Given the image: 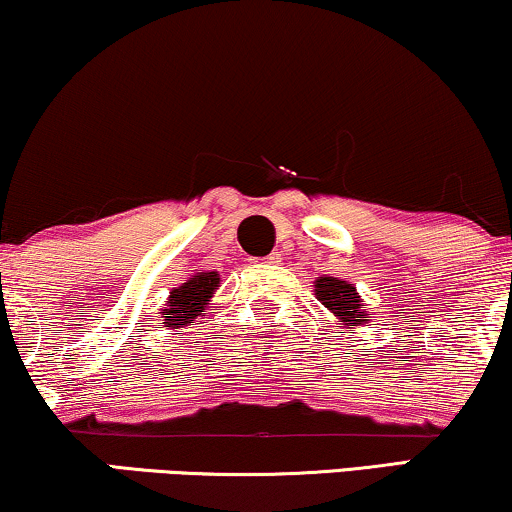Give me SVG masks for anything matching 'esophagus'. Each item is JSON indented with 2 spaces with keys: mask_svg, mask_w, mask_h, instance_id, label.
<instances>
[{
  "mask_svg": "<svg viewBox=\"0 0 512 512\" xmlns=\"http://www.w3.org/2000/svg\"><path fill=\"white\" fill-rule=\"evenodd\" d=\"M258 261H261V263H270V266H275V263H280L282 258H280V254H277V251H273V254H268V256L258 258Z\"/></svg>",
  "mask_w": 512,
  "mask_h": 512,
  "instance_id": "34e87169",
  "label": "esophagus"
}]
</instances>
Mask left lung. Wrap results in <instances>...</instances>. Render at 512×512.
Returning a JSON list of instances; mask_svg holds the SVG:
<instances>
[{
  "label": "left lung",
  "instance_id": "obj_1",
  "mask_svg": "<svg viewBox=\"0 0 512 512\" xmlns=\"http://www.w3.org/2000/svg\"><path fill=\"white\" fill-rule=\"evenodd\" d=\"M315 296L323 301L327 311L334 313L342 325H361L363 323V304L358 296L356 287L349 282L339 280V277H320L315 280Z\"/></svg>",
  "mask_w": 512,
  "mask_h": 512
}]
</instances>
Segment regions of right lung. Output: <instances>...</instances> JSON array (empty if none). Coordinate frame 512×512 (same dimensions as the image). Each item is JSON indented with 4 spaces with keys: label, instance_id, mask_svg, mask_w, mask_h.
<instances>
[{
    "label": "right lung",
    "instance_id": "right-lung-1",
    "mask_svg": "<svg viewBox=\"0 0 512 512\" xmlns=\"http://www.w3.org/2000/svg\"><path fill=\"white\" fill-rule=\"evenodd\" d=\"M220 287V275L216 270H206V273H197L175 287L168 296V304L163 308V320L166 327H182L189 325L194 318H199L206 311L208 301L216 289Z\"/></svg>",
    "mask_w": 512,
    "mask_h": 512
}]
</instances>
